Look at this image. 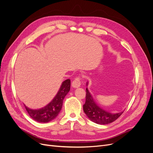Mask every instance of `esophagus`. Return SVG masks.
<instances>
[{"instance_id":"obj_1","label":"esophagus","mask_w":153,"mask_h":153,"mask_svg":"<svg viewBox=\"0 0 153 153\" xmlns=\"http://www.w3.org/2000/svg\"><path fill=\"white\" fill-rule=\"evenodd\" d=\"M81 85V82H80V80L79 78H76L75 80H74L73 82H72V84H71V85L74 88H78Z\"/></svg>"}]
</instances>
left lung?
I'll return each mask as SVG.
<instances>
[{
    "label": "left lung",
    "mask_w": 153,
    "mask_h": 153,
    "mask_svg": "<svg viewBox=\"0 0 153 153\" xmlns=\"http://www.w3.org/2000/svg\"><path fill=\"white\" fill-rule=\"evenodd\" d=\"M88 85V82L86 83ZM84 112L91 121L98 124H107L115 121L123 112L111 113L96 104L90 92L86 88L85 103L83 106Z\"/></svg>",
    "instance_id": "1"
}]
</instances>
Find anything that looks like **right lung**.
I'll list each match as a JSON object with an SVG mask.
<instances>
[{"label":"right lung","instance_id":"1","mask_svg":"<svg viewBox=\"0 0 153 153\" xmlns=\"http://www.w3.org/2000/svg\"><path fill=\"white\" fill-rule=\"evenodd\" d=\"M71 81H64L53 99L46 106L38 109H32L24 105L29 116L39 123H48L57 117L62 109L63 100L70 90Z\"/></svg>","mask_w":153,"mask_h":153}]
</instances>
